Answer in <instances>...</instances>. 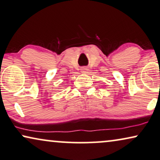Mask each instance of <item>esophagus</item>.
Here are the masks:
<instances>
[{"instance_id": "esophagus-1", "label": "esophagus", "mask_w": 160, "mask_h": 160, "mask_svg": "<svg viewBox=\"0 0 160 160\" xmlns=\"http://www.w3.org/2000/svg\"><path fill=\"white\" fill-rule=\"evenodd\" d=\"M86 68H82V69H81V71L82 72H83V73H85V72H86Z\"/></svg>"}]
</instances>
